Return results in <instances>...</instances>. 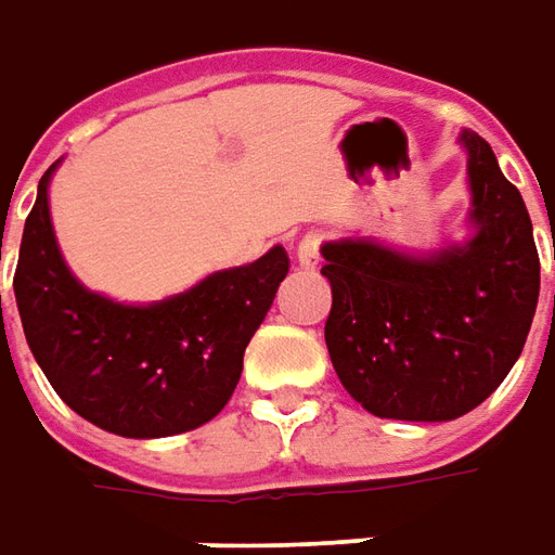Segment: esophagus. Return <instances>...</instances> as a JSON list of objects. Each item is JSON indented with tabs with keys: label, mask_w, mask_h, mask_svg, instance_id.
<instances>
[{
	"label": "esophagus",
	"mask_w": 555,
	"mask_h": 555,
	"mask_svg": "<svg viewBox=\"0 0 555 555\" xmlns=\"http://www.w3.org/2000/svg\"><path fill=\"white\" fill-rule=\"evenodd\" d=\"M320 245L322 235L320 233H308L301 242H298V266L301 269H317L320 266Z\"/></svg>",
	"instance_id": "esophagus-1"
}]
</instances>
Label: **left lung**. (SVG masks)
Masks as SVG:
<instances>
[{
  "instance_id": "obj_1",
  "label": "left lung",
  "mask_w": 555,
  "mask_h": 555,
  "mask_svg": "<svg viewBox=\"0 0 555 555\" xmlns=\"http://www.w3.org/2000/svg\"><path fill=\"white\" fill-rule=\"evenodd\" d=\"M466 238L418 254L371 238L320 247L332 284L325 347L337 379L376 418L454 422L520 359L541 289L532 221L493 149L460 131Z\"/></svg>"
}]
</instances>
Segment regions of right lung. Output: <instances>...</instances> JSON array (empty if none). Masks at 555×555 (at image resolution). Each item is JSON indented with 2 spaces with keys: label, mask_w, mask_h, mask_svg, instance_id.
Masks as SVG:
<instances>
[{
  "label": "right lung",
  "mask_w": 555,
  "mask_h": 555,
  "mask_svg": "<svg viewBox=\"0 0 555 555\" xmlns=\"http://www.w3.org/2000/svg\"><path fill=\"white\" fill-rule=\"evenodd\" d=\"M56 160L23 227L14 296L26 344L56 395L101 430L160 439L196 430L230 403L250 337L289 271L281 245L206 274L184 293L128 305L77 281L50 218Z\"/></svg>",
  "instance_id": "add662e5"
}]
</instances>
